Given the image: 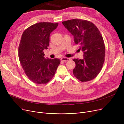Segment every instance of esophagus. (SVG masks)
Instances as JSON below:
<instances>
[{
    "instance_id": "1",
    "label": "esophagus",
    "mask_w": 124,
    "mask_h": 124,
    "mask_svg": "<svg viewBox=\"0 0 124 124\" xmlns=\"http://www.w3.org/2000/svg\"><path fill=\"white\" fill-rule=\"evenodd\" d=\"M61 60L62 61H65V62H66L67 61H68V60H70V58H66V57H62L61 58Z\"/></svg>"
}]
</instances>
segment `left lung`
Wrapping results in <instances>:
<instances>
[{"label": "left lung", "instance_id": "obj_1", "mask_svg": "<svg viewBox=\"0 0 124 124\" xmlns=\"http://www.w3.org/2000/svg\"><path fill=\"white\" fill-rule=\"evenodd\" d=\"M83 52V59H73L76 66L73 73L82 82L92 80L100 72L105 61V47L102 37L92 22L73 19L62 22Z\"/></svg>", "mask_w": 124, "mask_h": 124}]
</instances>
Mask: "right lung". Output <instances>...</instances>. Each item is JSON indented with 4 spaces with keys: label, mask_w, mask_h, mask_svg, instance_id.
I'll list each match as a JSON object with an SVG mask.
<instances>
[{
    "label": "right lung",
    "mask_w": 124,
    "mask_h": 124,
    "mask_svg": "<svg viewBox=\"0 0 124 124\" xmlns=\"http://www.w3.org/2000/svg\"><path fill=\"white\" fill-rule=\"evenodd\" d=\"M58 23L43 22L31 25L23 33L18 58L25 74L37 84H45L54 76L60 59H46L44 50L49 46L50 35Z\"/></svg>",
    "instance_id": "obj_1"
}]
</instances>
